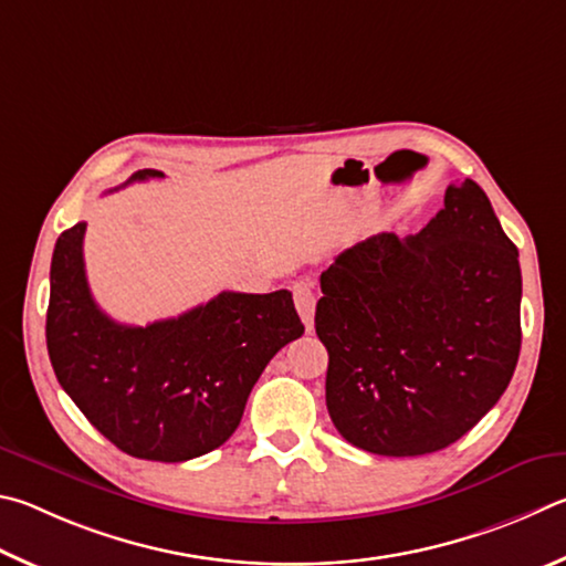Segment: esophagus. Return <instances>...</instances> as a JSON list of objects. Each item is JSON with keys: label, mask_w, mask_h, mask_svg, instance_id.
<instances>
[{"label": "esophagus", "mask_w": 566, "mask_h": 566, "mask_svg": "<svg viewBox=\"0 0 566 566\" xmlns=\"http://www.w3.org/2000/svg\"><path fill=\"white\" fill-rule=\"evenodd\" d=\"M293 301L295 308H298L301 321L305 323V328H313V318H315V291L313 283L305 277V281H295L293 283Z\"/></svg>", "instance_id": "1"}]
</instances>
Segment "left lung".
I'll return each instance as SVG.
<instances>
[{"label":"left lung","mask_w":566,"mask_h":566,"mask_svg":"<svg viewBox=\"0 0 566 566\" xmlns=\"http://www.w3.org/2000/svg\"><path fill=\"white\" fill-rule=\"evenodd\" d=\"M325 402L355 448L418 458L458 442L517 368L520 251L464 178L418 235L378 233L321 275Z\"/></svg>","instance_id":"8db88e82"}]
</instances>
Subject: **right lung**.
Returning <instances> with one entry per match:
<instances>
[{
    "label": "right lung",
    "mask_w": 566,
    "mask_h": 566,
    "mask_svg": "<svg viewBox=\"0 0 566 566\" xmlns=\"http://www.w3.org/2000/svg\"><path fill=\"white\" fill-rule=\"evenodd\" d=\"M164 178L144 168L126 184ZM86 223L56 238L49 273L46 350L86 420L138 460L186 462L231 438L273 355L301 338L289 291H223L146 328L108 318L84 271Z\"/></svg>",
    "instance_id": "right-lung-1"
}]
</instances>
